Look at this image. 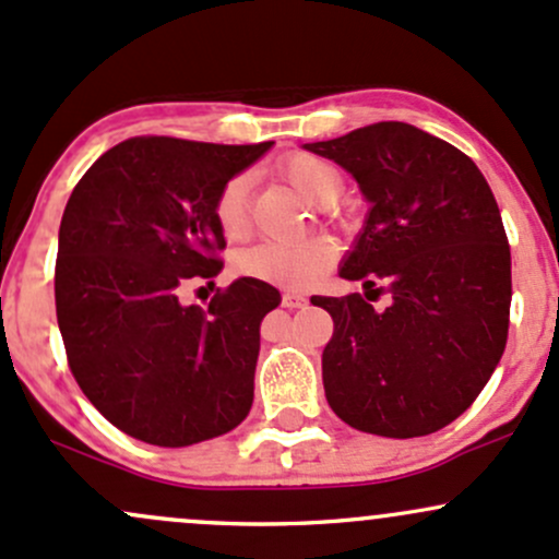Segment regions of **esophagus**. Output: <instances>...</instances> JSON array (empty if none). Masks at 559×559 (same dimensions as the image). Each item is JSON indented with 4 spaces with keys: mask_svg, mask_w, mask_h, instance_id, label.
Segmentation results:
<instances>
[{
    "mask_svg": "<svg viewBox=\"0 0 559 559\" xmlns=\"http://www.w3.org/2000/svg\"><path fill=\"white\" fill-rule=\"evenodd\" d=\"M282 304L287 306V309H304L306 304V296L304 293H296V290H287V293H282Z\"/></svg>",
    "mask_w": 559,
    "mask_h": 559,
    "instance_id": "34e87169",
    "label": "esophagus"
}]
</instances>
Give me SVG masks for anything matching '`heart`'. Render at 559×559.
<instances>
[{
    "label": "heart",
    "instance_id": "1",
    "mask_svg": "<svg viewBox=\"0 0 559 559\" xmlns=\"http://www.w3.org/2000/svg\"><path fill=\"white\" fill-rule=\"evenodd\" d=\"M285 181L314 205H330L344 191V176L333 162L314 154H293L280 165ZM250 173H237L221 186L213 215L226 239H242L248 234ZM335 242L328 237H306L298 242H255L234 255V269L245 277L301 287L317 282L333 266Z\"/></svg>",
    "mask_w": 559,
    "mask_h": 559
}]
</instances>
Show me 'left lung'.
<instances>
[{"mask_svg": "<svg viewBox=\"0 0 559 559\" xmlns=\"http://www.w3.org/2000/svg\"><path fill=\"white\" fill-rule=\"evenodd\" d=\"M306 148L349 170L370 202L341 277L392 296L383 311L359 293L311 298L333 317L325 397L368 435H431L477 400L507 346L512 253L493 191L464 152L405 122Z\"/></svg>", "mask_w": 559, "mask_h": 559, "instance_id": "obj_1", "label": "left lung"}]
</instances>
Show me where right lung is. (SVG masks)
<instances>
[{"label":"right lung","mask_w":559,"mask_h":559,"mask_svg":"<svg viewBox=\"0 0 559 559\" xmlns=\"http://www.w3.org/2000/svg\"><path fill=\"white\" fill-rule=\"evenodd\" d=\"M269 146L128 138L66 202L56 261L66 359L85 397L135 440L186 448L250 413L258 328L280 290L239 277L207 306L178 296L221 272L215 197Z\"/></svg>","instance_id":"right-lung-1"}]
</instances>
